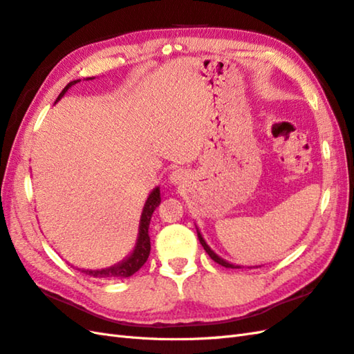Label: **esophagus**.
I'll return each mask as SVG.
<instances>
[{
    "label": "esophagus",
    "instance_id": "obj_1",
    "mask_svg": "<svg viewBox=\"0 0 354 354\" xmlns=\"http://www.w3.org/2000/svg\"><path fill=\"white\" fill-rule=\"evenodd\" d=\"M184 179H185V174H184L183 170H174V171H171V174H170V176H169L170 183L175 184V185L183 183Z\"/></svg>",
    "mask_w": 354,
    "mask_h": 354
}]
</instances>
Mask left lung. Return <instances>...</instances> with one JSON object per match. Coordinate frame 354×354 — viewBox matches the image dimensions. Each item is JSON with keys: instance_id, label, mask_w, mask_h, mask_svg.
I'll return each instance as SVG.
<instances>
[{"instance_id": "1", "label": "left lung", "mask_w": 354, "mask_h": 354, "mask_svg": "<svg viewBox=\"0 0 354 354\" xmlns=\"http://www.w3.org/2000/svg\"><path fill=\"white\" fill-rule=\"evenodd\" d=\"M197 229V227H196ZM197 238H199V241H201V244L203 245V249H205V252H207L208 254H209V258L214 261V262H217V264H220V266H223V267H226V268H241V266H235V264H231V262H227V261H225L223 258H220L218 254L212 250L209 245L207 244V241L203 240V236H202V234H201V231L199 229H197Z\"/></svg>"}]
</instances>
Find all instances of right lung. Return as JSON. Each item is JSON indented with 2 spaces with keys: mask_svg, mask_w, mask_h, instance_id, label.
<instances>
[{
  "mask_svg": "<svg viewBox=\"0 0 354 354\" xmlns=\"http://www.w3.org/2000/svg\"><path fill=\"white\" fill-rule=\"evenodd\" d=\"M86 80H93V78H86ZM77 83H80V80L71 81V83L66 86L62 93L57 97V101H60L62 97L64 96V93L68 90L75 86ZM55 101V102H57ZM161 202L160 197V187H155L153 190L151 192V194L147 196V199L145 202V207L142 211V216H140V225H138V235H137V241L134 245V250L131 252V254L125 259H122L118 264H114L109 268H101V270H86V268H78L81 273H86L92 277H97V279H120V277H129L133 276L136 271H138L140 268L143 267L145 262L149 258L151 253V238H149V223L153 211L157 209V207Z\"/></svg>",
  "mask_w": 354,
  "mask_h": 354,
  "instance_id": "right-lung-1",
  "label": "right lung"
}]
</instances>
